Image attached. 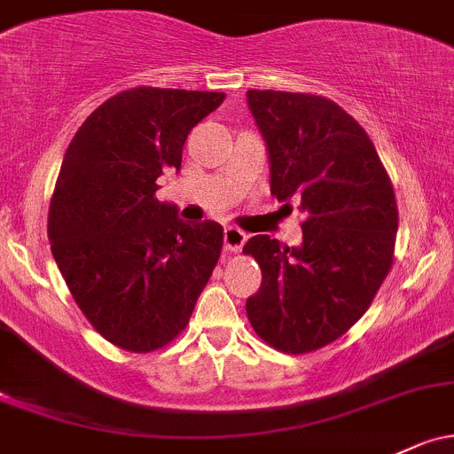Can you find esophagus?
<instances>
[{
  "instance_id": "esophagus-1",
  "label": "esophagus",
  "mask_w": 454,
  "mask_h": 454,
  "mask_svg": "<svg viewBox=\"0 0 454 454\" xmlns=\"http://www.w3.org/2000/svg\"><path fill=\"white\" fill-rule=\"evenodd\" d=\"M247 242V233L238 227H225V248L229 253H240Z\"/></svg>"
}]
</instances>
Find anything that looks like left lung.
Masks as SVG:
<instances>
[{"mask_svg": "<svg viewBox=\"0 0 454 454\" xmlns=\"http://www.w3.org/2000/svg\"><path fill=\"white\" fill-rule=\"evenodd\" d=\"M266 140L270 194L301 199L303 245L253 236L262 286L247 301L255 333L281 353L335 342L365 314L394 262L398 207L392 182L362 125L326 97L248 90Z\"/></svg>", "mask_w": 454, "mask_h": 454, "instance_id": "1", "label": "left lung"}]
</instances>
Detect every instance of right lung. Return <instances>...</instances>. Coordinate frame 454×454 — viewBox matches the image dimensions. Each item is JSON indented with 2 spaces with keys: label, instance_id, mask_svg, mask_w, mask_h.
I'll return each instance as SVG.
<instances>
[{
  "label": "right lung",
  "instance_id": "add662e5",
  "mask_svg": "<svg viewBox=\"0 0 454 454\" xmlns=\"http://www.w3.org/2000/svg\"><path fill=\"white\" fill-rule=\"evenodd\" d=\"M223 92L138 89L110 97L73 136L50 203L53 260L99 335L151 353L186 329L223 251V227L188 225L155 199L188 134Z\"/></svg>",
  "mask_w": 454,
  "mask_h": 454
}]
</instances>
